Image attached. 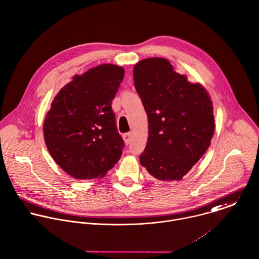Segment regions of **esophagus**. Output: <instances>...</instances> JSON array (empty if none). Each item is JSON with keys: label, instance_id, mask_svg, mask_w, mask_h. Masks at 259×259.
I'll list each match as a JSON object with an SVG mask.
<instances>
[{"label": "esophagus", "instance_id": "obj_1", "mask_svg": "<svg viewBox=\"0 0 259 259\" xmlns=\"http://www.w3.org/2000/svg\"><path fill=\"white\" fill-rule=\"evenodd\" d=\"M123 138H124V141L126 144H129L132 140V133L131 132H128V133H125L123 135Z\"/></svg>", "mask_w": 259, "mask_h": 259}]
</instances>
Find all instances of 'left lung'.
<instances>
[{"mask_svg":"<svg viewBox=\"0 0 259 259\" xmlns=\"http://www.w3.org/2000/svg\"><path fill=\"white\" fill-rule=\"evenodd\" d=\"M134 85L148 118V141L139 160L159 181H181L205 154L215 130L209 93L160 57L134 65Z\"/></svg>","mask_w":259,"mask_h":259,"instance_id":"8db88e82","label":"left lung"}]
</instances>
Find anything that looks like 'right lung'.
I'll return each mask as SVG.
<instances>
[{
	"mask_svg": "<svg viewBox=\"0 0 259 259\" xmlns=\"http://www.w3.org/2000/svg\"><path fill=\"white\" fill-rule=\"evenodd\" d=\"M124 68L101 64L74 75L55 96L43 133L54 161L77 180L100 179L122 155L124 141L117 131L112 101Z\"/></svg>",
	"mask_w": 259,
	"mask_h": 259,
	"instance_id": "obj_1",
	"label": "right lung"
}]
</instances>
